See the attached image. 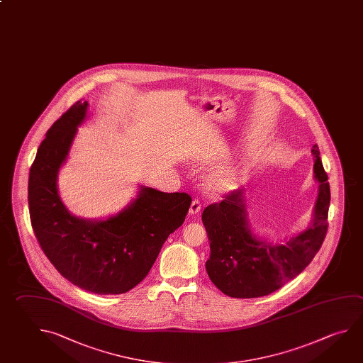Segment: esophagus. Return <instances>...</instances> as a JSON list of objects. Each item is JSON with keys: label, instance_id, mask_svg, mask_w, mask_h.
<instances>
[{"label": "esophagus", "instance_id": "obj_1", "mask_svg": "<svg viewBox=\"0 0 363 363\" xmlns=\"http://www.w3.org/2000/svg\"><path fill=\"white\" fill-rule=\"evenodd\" d=\"M200 210H201V203H200L199 200H194V201L191 203L189 213H190L191 216H195V214H197Z\"/></svg>", "mask_w": 363, "mask_h": 363}]
</instances>
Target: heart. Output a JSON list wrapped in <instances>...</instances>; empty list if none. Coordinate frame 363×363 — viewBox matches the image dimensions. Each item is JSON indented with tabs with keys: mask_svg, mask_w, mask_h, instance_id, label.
<instances>
[{
	"mask_svg": "<svg viewBox=\"0 0 363 363\" xmlns=\"http://www.w3.org/2000/svg\"><path fill=\"white\" fill-rule=\"evenodd\" d=\"M233 182H235V179L230 174H216L208 179L210 190L216 191V192L229 190Z\"/></svg>",
	"mask_w": 363,
	"mask_h": 363,
	"instance_id": "b5f03b06",
	"label": "heart"
}]
</instances>
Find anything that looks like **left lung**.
I'll list each match as a JSON object with an SVG mask.
<instances>
[{
	"label": "left lung",
	"mask_w": 363,
	"mask_h": 363,
	"mask_svg": "<svg viewBox=\"0 0 363 363\" xmlns=\"http://www.w3.org/2000/svg\"><path fill=\"white\" fill-rule=\"evenodd\" d=\"M313 173L318 196L311 225L286 245H272L252 235L246 213L245 191H230L220 203L203 211L210 241L205 267L210 280L233 298H256L275 292L296 278L318 254L328 232L330 186L320 160L318 144L312 147Z\"/></svg>",
	"instance_id": "obj_1"
}]
</instances>
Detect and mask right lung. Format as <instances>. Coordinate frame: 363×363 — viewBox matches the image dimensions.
I'll return each instance as SVG.
<instances>
[{
  "instance_id": "right-lung-1",
  "label": "right lung",
  "mask_w": 363,
  "mask_h": 363,
  "mask_svg": "<svg viewBox=\"0 0 363 363\" xmlns=\"http://www.w3.org/2000/svg\"><path fill=\"white\" fill-rule=\"evenodd\" d=\"M86 109L88 102L72 104L39 145L28 184L30 222L39 246L64 278L88 292L121 294L150 272L168 235L184 222L191 196L141 186L134 201L107 220L71 216L58 196V169Z\"/></svg>"
}]
</instances>
